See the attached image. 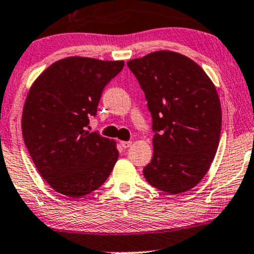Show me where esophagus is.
<instances>
[{
	"label": "esophagus",
	"mask_w": 254,
	"mask_h": 254,
	"mask_svg": "<svg viewBox=\"0 0 254 254\" xmlns=\"http://www.w3.org/2000/svg\"><path fill=\"white\" fill-rule=\"evenodd\" d=\"M131 144H132V142H130V141H122V142H121V145L124 148V149H127V148H129Z\"/></svg>",
	"instance_id": "34e87169"
}]
</instances>
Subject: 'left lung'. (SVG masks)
Here are the masks:
<instances>
[{
    "label": "left lung",
    "instance_id": "left-lung-1",
    "mask_svg": "<svg viewBox=\"0 0 254 254\" xmlns=\"http://www.w3.org/2000/svg\"><path fill=\"white\" fill-rule=\"evenodd\" d=\"M153 118L154 154L143 176L179 194L203 179L220 142L222 112L216 88L196 62L173 51L127 62Z\"/></svg>",
    "mask_w": 254,
    "mask_h": 254
}]
</instances>
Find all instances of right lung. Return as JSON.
Here are the masks:
<instances>
[{"label": "right lung", "instance_id": "add662e5", "mask_svg": "<svg viewBox=\"0 0 254 254\" xmlns=\"http://www.w3.org/2000/svg\"><path fill=\"white\" fill-rule=\"evenodd\" d=\"M123 66V61L68 57L32 84L22 111V136L38 172L55 191L86 196L115 167V141L89 132L88 124L105 86Z\"/></svg>", "mask_w": 254, "mask_h": 254}]
</instances>
